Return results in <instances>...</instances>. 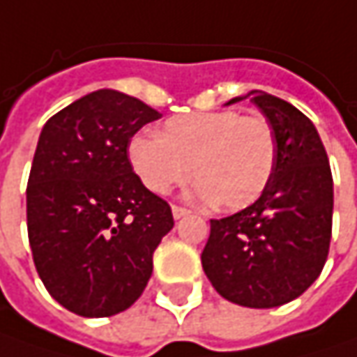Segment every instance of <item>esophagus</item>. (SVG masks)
I'll return each instance as SVG.
<instances>
[{
	"mask_svg": "<svg viewBox=\"0 0 357 357\" xmlns=\"http://www.w3.org/2000/svg\"><path fill=\"white\" fill-rule=\"evenodd\" d=\"M172 212H174V218H176V220H179V218H185V216H190V214H192L188 208H183V206H176V204L172 206Z\"/></svg>",
	"mask_w": 357,
	"mask_h": 357,
	"instance_id": "1",
	"label": "esophagus"
}]
</instances>
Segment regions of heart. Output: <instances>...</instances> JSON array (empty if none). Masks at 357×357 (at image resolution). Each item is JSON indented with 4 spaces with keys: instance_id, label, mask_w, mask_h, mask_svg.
I'll return each mask as SVG.
<instances>
[{
    "instance_id": "heart-1",
    "label": "heart",
    "mask_w": 357,
    "mask_h": 357,
    "mask_svg": "<svg viewBox=\"0 0 357 357\" xmlns=\"http://www.w3.org/2000/svg\"><path fill=\"white\" fill-rule=\"evenodd\" d=\"M131 165L153 194H167L190 176L194 198L241 210L261 198L275 172L277 145L268 121L232 109L167 119L159 137L135 135Z\"/></svg>"
}]
</instances>
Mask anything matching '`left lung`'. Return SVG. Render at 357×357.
<instances>
[{"label":"left lung","instance_id":"obj_1","mask_svg":"<svg viewBox=\"0 0 357 357\" xmlns=\"http://www.w3.org/2000/svg\"><path fill=\"white\" fill-rule=\"evenodd\" d=\"M250 100L273 129L275 172L255 204L210 220L202 266L224 299L271 309L303 295L324 271L333 178L319 133L299 109L268 93Z\"/></svg>","mask_w":357,"mask_h":357}]
</instances>
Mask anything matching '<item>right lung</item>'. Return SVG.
Segmentation results:
<instances>
[{
  "instance_id": "right-lung-1",
  "label": "right lung",
  "mask_w": 357,
  "mask_h": 357,
  "mask_svg": "<svg viewBox=\"0 0 357 357\" xmlns=\"http://www.w3.org/2000/svg\"><path fill=\"white\" fill-rule=\"evenodd\" d=\"M161 113L139 98L96 91L48 119L26 190L36 271L62 307L82 317L129 309L174 228L169 204L133 172L129 143Z\"/></svg>"
}]
</instances>
